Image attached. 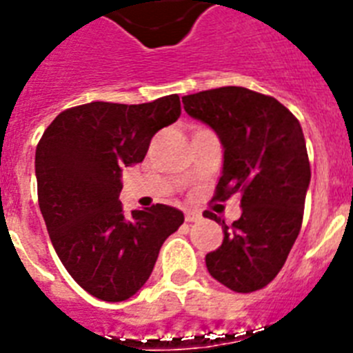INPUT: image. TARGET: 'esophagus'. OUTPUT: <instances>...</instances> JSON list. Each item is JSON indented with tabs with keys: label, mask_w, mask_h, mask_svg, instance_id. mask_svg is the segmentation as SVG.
<instances>
[{
	"label": "esophagus",
	"mask_w": 353,
	"mask_h": 353,
	"mask_svg": "<svg viewBox=\"0 0 353 353\" xmlns=\"http://www.w3.org/2000/svg\"><path fill=\"white\" fill-rule=\"evenodd\" d=\"M185 219L186 222H195L201 219V213L199 212H186L185 213Z\"/></svg>",
	"instance_id": "obj_1"
}]
</instances>
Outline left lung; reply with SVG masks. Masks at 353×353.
I'll return each mask as SVG.
<instances>
[{
	"instance_id": "8db88e82",
	"label": "left lung",
	"mask_w": 353,
	"mask_h": 353,
	"mask_svg": "<svg viewBox=\"0 0 353 353\" xmlns=\"http://www.w3.org/2000/svg\"><path fill=\"white\" fill-rule=\"evenodd\" d=\"M183 103L224 149L215 199L242 195L241 219L222 221L224 239L206 268L232 291H259L283 268L303 221L310 165L300 121L276 99L239 85L186 94Z\"/></svg>"
}]
</instances>
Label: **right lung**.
I'll list each match as a JSON object with an SVG mask.
<instances>
[{
  "mask_svg": "<svg viewBox=\"0 0 353 353\" xmlns=\"http://www.w3.org/2000/svg\"><path fill=\"white\" fill-rule=\"evenodd\" d=\"M181 114L177 94L138 105L91 102L62 111L35 150L39 208L62 265L84 291L123 301L149 280L167 236L185 221L167 204L123 212L121 170Z\"/></svg>",
  "mask_w": 353,
  "mask_h": 353,
  "instance_id": "add662e5",
  "label": "right lung"
}]
</instances>
